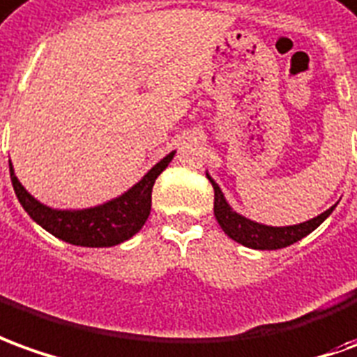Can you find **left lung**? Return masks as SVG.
<instances>
[{
    "label": "left lung",
    "instance_id": "left-lung-1",
    "mask_svg": "<svg viewBox=\"0 0 357 357\" xmlns=\"http://www.w3.org/2000/svg\"><path fill=\"white\" fill-rule=\"evenodd\" d=\"M206 176L209 178V183H211L215 192L213 213L217 223L221 225V229H223L229 238L238 242L242 246L252 248V250H280V248L294 244L298 240L307 236L310 232L315 231L336 207L335 204L333 207H328L327 211H323L321 215L313 217L310 221H304V223L288 225V227H271V225L252 221V219H248L244 215H240L238 211H234L231 204L225 198L223 190L219 188V184L215 183L213 178H211V174L207 173V171Z\"/></svg>",
    "mask_w": 357,
    "mask_h": 357
}]
</instances>
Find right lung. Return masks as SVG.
<instances>
[{
    "instance_id": "obj_1",
    "label": "right lung",
    "mask_w": 357,
    "mask_h": 357,
    "mask_svg": "<svg viewBox=\"0 0 357 357\" xmlns=\"http://www.w3.org/2000/svg\"><path fill=\"white\" fill-rule=\"evenodd\" d=\"M174 153L176 151L167 153L165 158L158 161L138 183L121 196L84 209H57L45 206L22 186L15 174L11 159L9 171L13 188L21 206L30 215V219L36 221L42 229L73 246L111 248L132 238L148 221L151 211V188L155 184V178L173 161Z\"/></svg>"
}]
</instances>
